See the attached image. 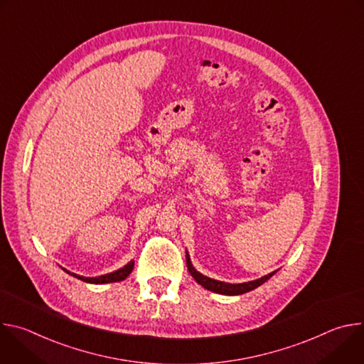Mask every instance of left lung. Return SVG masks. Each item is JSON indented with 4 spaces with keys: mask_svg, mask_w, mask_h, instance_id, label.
Returning <instances> with one entry per match:
<instances>
[{
    "mask_svg": "<svg viewBox=\"0 0 364 364\" xmlns=\"http://www.w3.org/2000/svg\"><path fill=\"white\" fill-rule=\"evenodd\" d=\"M186 262H187V268H188L190 275L194 278V281L197 284H200L205 289H209V291L216 292V294H222V295H242L245 292L253 291L255 288L261 287L272 275L277 274V271H274V272H271V274H268L262 278H259V279H255V281H249V282H243V284H229V282H222V281H218V279H212L209 277L200 274L198 271H196V268L193 267V264L190 261L188 252H186Z\"/></svg>",
    "mask_w": 364,
    "mask_h": 364,
    "instance_id": "1",
    "label": "left lung"
}]
</instances>
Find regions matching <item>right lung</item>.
I'll list each match as a JSON object with an SVG mask.
<instances>
[{"mask_svg":"<svg viewBox=\"0 0 364 364\" xmlns=\"http://www.w3.org/2000/svg\"><path fill=\"white\" fill-rule=\"evenodd\" d=\"M134 269V261L128 262L125 267L111 272V274H105V275H100V277H82V275H77V274H73V272H69L66 271L69 275H73L76 277L77 279L80 281H85V282H89V284H109V282H119V281H124Z\"/></svg>","mask_w":364,"mask_h":364,"instance_id":"right-lung-1","label":"right lung"}]
</instances>
